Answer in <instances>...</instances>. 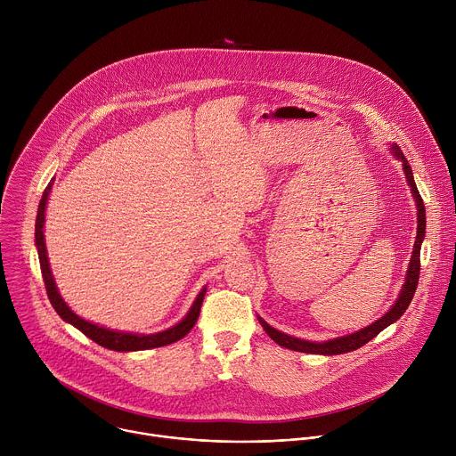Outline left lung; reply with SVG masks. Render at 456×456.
Returning a JSON list of instances; mask_svg holds the SVG:
<instances>
[{
  "mask_svg": "<svg viewBox=\"0 0 456 456\" xmlns=\"http://www.w3.org/2000/svg\"><path fill=\"white\" fill-rule=\"evenodd\" d=\"M392 151H394V155L399 160H403V167H404L408 183L411 187L413 199H415V204H417V240H415L413 254H411V259H410L406 283H404V287H403L395 305L389 308L382 317H379L377 321L368 324V327H364L362 330L354 332V334L345 336V338H336V339H330V341H324V343H312V341H305V339H297V338L287 336V334L273 329L271 324L265 322L262 317H257L259 322H262L264 330L269 334V338L274 343H278L280 346L294 350V352H303V354H321V355L346 354V352H352V350H357V348L364 346L368 341H371L375 336H379L386 327H389V324L395 322L406 312V308L410 306V303H411V299L415 296V290H417V285H419V274H420V245H422V240H424V234H426V208H424L420 192L417 189V183L413 180L411 167H410L406 157L403 155L401 148L394 144Z\"/></svg>",
  "mask_w": 456,
  "mask_h": 456,
  "instance_id": "left-lung-1",
  "label": "left lung"
}]
</instances>
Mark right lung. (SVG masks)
Instances as JSON below:
<instances>
[{"instance_id": "obj_1", "label": "right lung", "mask_w": 456, "mask_h": 456, "mask_svg": "<svg viewBox=\"0 0 456 456\" xmlns=\"http://www.w3.org/2000/svg\"><path fill=\"white\" fill-rule=\"evenodd\" d=\"M52 189V182L46 185L41 202H39V209H37V218H36V245H37V254H39V264H41V273H43V281L46 287V294L48 299L52 303V306L55 308V312L61 315L62 321H67L77 330H81L86 338H90L92 341H95L97 345L108 348V350H115V352H135V350H148V348H159V346H166L171 345L182 338H185L189 334V330L194 327L199 315H200V308H202V301L206 296V287L202 289V292L194 299L192 306L189 308L187 315L175 324V327L159 332V334H150V336H142V334H129V332H117V330H108L104 327H99V324H94L90 321H85L83 317H79L77 314H74L70 310V306L62 301V297L57 292L50 265H48V256H46V247H45V236H43V225H45V209H46V200H48V192Z\"/></svg>"}]
</instances>
